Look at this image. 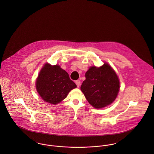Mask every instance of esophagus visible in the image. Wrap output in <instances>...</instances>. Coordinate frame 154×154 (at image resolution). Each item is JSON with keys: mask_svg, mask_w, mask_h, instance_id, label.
Instances as JSON below:
<instances>
[{"mask_svg": "<svg viewBox=\"0 0 154 154\" xmlns=\"http://www.w3.org/2000/svg\"><path fill=\"white\" fill-rule=\"evenodd\" d=\"M75 84H76L77 87H79V86H80V85H81V82H80V81L77 80V81H75Z\"/></svg>", "mask_w": 154, "mask_h": 154, "instance_id": "34e87169", "label": "esophagus"}]
</instances>
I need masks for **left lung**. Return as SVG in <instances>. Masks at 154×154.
Listing matches in <instances>:
<instances>
[{
    "instance_id": "left-lung-1",
    "label": "left lung",
    "mask_w": 154,
    "mask_h": 154,
    "mask_svg": "<svg viewBox=\"0 0 154 154\" xmlns=\"http://www.w3.org/2000/svg\"><path fill=\"white\" fill-rule=\"evenodd\" d=\"M81 89L89 103L96 109L110 105L116 98L120 88L119 78L111 66L91 67L85 73Z\"/></svg>"
}]
</instances>
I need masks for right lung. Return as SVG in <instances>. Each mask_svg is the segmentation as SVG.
I'll use <instances>...</instances> for the list:
<instances>
[{
    "mask_svg": "<svg viewBox=\"0 0 154 154\" xmlns=\"http://www.w3.org/2000/svg\"><path fill=\"white\" fill-rule=\"evenodd\" d=\"M35 85L42 98L53 104L61 102L72 89L76 87L65 70L58 65L47 63L40 71Z\"/></svg>",
    "mask_w": 154,
    "mask_h": 154,
    "instance_id": "right-lung-1",
    "label": "right lung"
}]
</instances>
